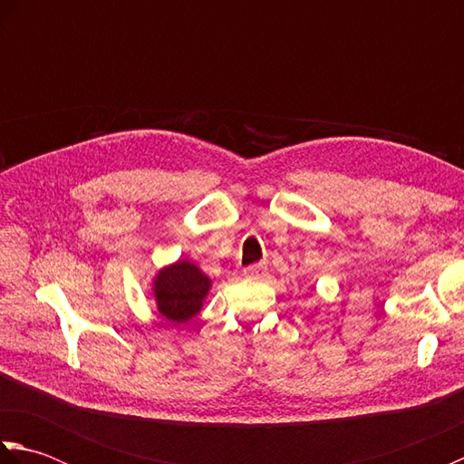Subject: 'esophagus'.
<instances>
[{"mask_svg": "<svg viewBox=\"0 0 464 464\" xmlns=\"http://www.w3.org/2000/svg\"><path fill=\"white\" fill-rule=\"evenodd\" d=\"M261 273H263V265H259V263H255V265H251V267L243 269V275H245V277H249V279L259 277Z\"/></svg>", "mask_w": 464, "mask_h": 464, "instance_id": "34e87169", "label": "esophagus"}]
</instances>
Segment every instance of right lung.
<instances>
[{"label":"right lung","mask_w":464,"mask_h":464,"mask_svg":"<svg viewBox=\"0 0 464 464\" xmlns=\"http://www.w3.org/2000/svg\"><path fill=\"white\" fill-rule=\"evenodd\" d=\"M211 279L195 263L179 259L165 265L153 277V299L161 317L175 324L191 321L203 309Z\"/></svg>","instance_id":"obj_1"}]
</instances>
